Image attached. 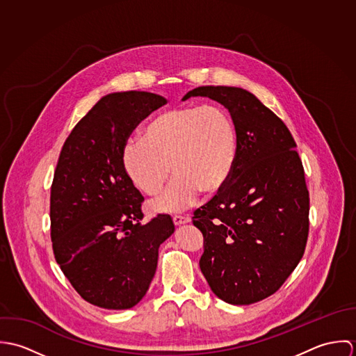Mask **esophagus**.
Instances as JSON below:
<instances>
[{
  "label": "esophagus",
  "mask_w": 356,
  "mask_h": 356,
  "mask_svg": "<svg viewBox=\"0 0 356 356\" xmlns=\"http://www.w3.org/2000/svg\"><path fill=\"white\" fill-rule=\"evenodd\" d=\"M172 220H174V225H175V226H181V225L189 223V222H191V218L186 216V215H174V216H172Z\"/></svg>",
  "instance_id": "obj_1"
}]
</instances>
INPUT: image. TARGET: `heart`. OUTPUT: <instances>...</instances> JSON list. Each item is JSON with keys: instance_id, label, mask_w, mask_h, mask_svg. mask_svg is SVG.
Instances as JSON below:
<instances>
[{"instance_id": "obj_1", "label": "heart", "mask_w": 356, "mask_h": 356, "mask_svg": "<svg viewBox=\"0 0 356 356\" xmlns=\"http://www.w3.org/2000/svg\"><path fill=\"white\" fill-rule=\"evenodd\" d=\"M238 152V136L230 113L218 104L182 105L153 116L145 136L130 138L123 165L144 193H165L153 202L159 211H179L203 193H215L230 178Z\"/></svg>"}]
</instances>
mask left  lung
<instances>
[{
	"label": "left lung",
	"mask_w": 356,
	"mask_h": 356,
	"mask_svg": "<svg viewBox=\"0 0 356 356\" xmlns=\"http://www.w3.org/2000/svg\"><path fill=\"white\" fill-rule=\"evenodd\" d=\"M222 104L236 124L238 152L229 181L199 208L200 268L211 291L229 305L275 293L305 254L309 197L296 143L285 123L248 90L200 86L189 97Z\"/></svg>",
	"instance_id": "1"
}]
</instances>
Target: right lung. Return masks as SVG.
I'll return each instance as SVG.
<instances>
[{"label":"right lung","instance_id":"1","mask_svg":"<svg viewBox=\"0 0 356 356\" xmlns=\"http://www.w3.org/2000/svg\"><path fill=\"white\" fill-rule=\"evenodd\" d=\"M167 104L148 92L104 96L72 129L51 188V238L61 271L82 299L106 309L145 296L159 247L175 230L170 215L143 225L144 202L123 165L133 130Z\"/></svg>","mask_w":356,"mask_h":356}]
</instances>
